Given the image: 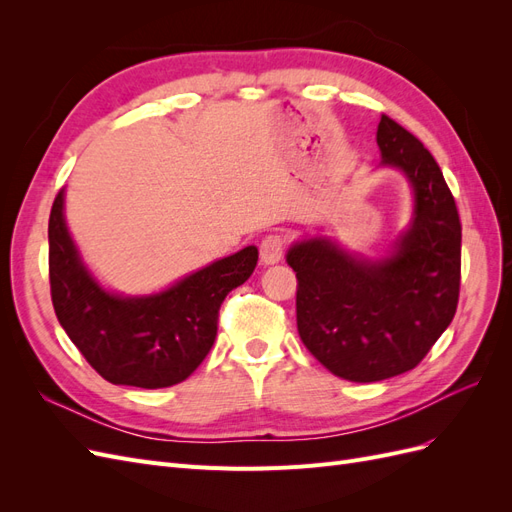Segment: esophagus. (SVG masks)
<instances>
[{
	"mask_svg": "<svg viewBox=\"0 0 512 512\" xmlns=\"http://www.w3.org/2000/svg\"><path fill=\"white\" fill-rule=\"evenodd\" d=\"M284 256V239L280 235H269L260 243L262 265H277Z\"/></svg>",
	"mask_w": 512,
	"mask_h": 512,
	"instance_id": "obj_1",
	"label": "esophagus"
}]
</instances>
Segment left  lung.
Here are the masks:
<instances>
[{"label":"left lung","instance_id":"1","mask_svg":"<svg viewBox=\"0 0 512 512\" xmlns=\"http://www.w3.org/2000/svg\"><path fill=\"white\" fill-rule=\"evenodd\" d=\"M382 166L412 190V218L380 258L344 250L331 237L288 247L297 273L301 342L331 374L378 382L425 359L451 324L459 301L461 224L442 170L414 134L382 115Z\"/></svg>","mask_w":512,"mask_h":512}]
</instances>
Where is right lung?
I'll list each match as a JSON object with an SVG mask.
<instances>
[{
  "mask_svg": "<svg viewBox=\"0 0 512 512\" xmlns=\"http://www.w3.org/2000/svg\"><path fill=\"white\" fill-rule=\"evenodd\" d=\"M59 190L49 218V277L61 327L98 374L138 389L183 382L205 361L226 294L256 269L258 247L220 258L153 294L126 297L87 269L64 215Z\"/></svg>",
  "mask_w": 512,
  "mask_h": 512,
  "instance_id": "1",
  "label": "right lung"
}]
</instances>
